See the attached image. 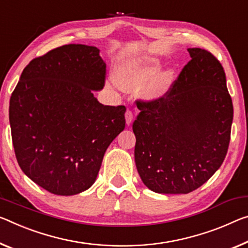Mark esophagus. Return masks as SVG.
Instances as JSON below:
<instances>
[{
    "instance_id": "obj_1",
    "label": "esophagus",
    "mask_w": 248,
    "mask_h": 248,
    "mask_svg": "<svg viewBox=\"0 0 248 248\" xmlns=\"http://www.w3.org/2000/svg\"><path fill=\"white\" fill-rule=\"evenodd\" d=\"M132 120H133V112L132 110L128 109L127 111H125V124L129 125L132 123Z\"/></svg>"
}]
</instances>
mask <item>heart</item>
Listing matches in <instances>:
<instances>
[{"instance_id":"b5f03b06","label":"heart","mask_w":248,"mask_h":248,"mask_svg":"<svg viewBox=\"0 0 248 248\" xmlns=\"http://www.w3.org/2000/svg\"><path fill=\"white\" fill-rule=\"evenodd\" d=\"M158 62L155 60H145L133 62L120 66L115 73V79L121 89L125 92H133L147 82L158 69ZM173 79V72L167 69L153 78L144 89V96L148 98H158L163 96L170 87Z\"/></svg>"}]
</instances>
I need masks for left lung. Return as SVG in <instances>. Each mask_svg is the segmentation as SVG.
<instances>
[{
	"mask_svg": "<svg viewBox=\"0 0 248 248\" xmlns=\"http://www.w3.org/2000/svg\"><path fill=\"white\" fill-rule=\"evenodd\" d=\"M187 50L191 61L163 96L137 100L136 166L156 193L201 186L222 166L231 140L233 103L223 66L209 50Z\"/></svg>",
	"mask_w": 248,
	"mask_h": 248,
	"instance_id": "left-lung-1",
	"label": "left lung"
}]
</instances>
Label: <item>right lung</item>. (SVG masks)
I'll use <instances>...</instances> for the list:
<instances>
[{
  "mask_svg": "<svg viewBox=\"0 0 248 248\" xmlns=\"http://www.w3.org/2000/svg\"><path fill=\"white\" fill-rule=\"evenodd\" d=\"M105 80L99 49L69 44L31 61L12 93L18 166L50 193L74 195L92 186L106 150L125 127L124 106H104L93 96Z\"/></svg>",
  "mask_w": 248,
  "mask_h": 248,
  "instance_id": "1",
  "label": "right lung"
}]
</instances>
